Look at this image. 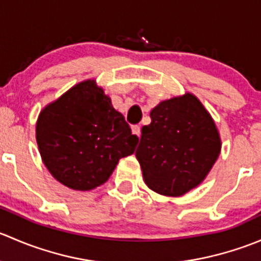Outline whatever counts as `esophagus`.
<instances>
[{"label":"esophagus","mask_w":261,"mask_h":261,"mask_svg":"<svg viewBox=\"0 0 261 261\" xmlns=\"http://www.w3.org/2000/svg\"><path fill=\"white\" fill-rule=\"evenodd\" d=\"M131 131H133L134 135L140 136V126H139V125H134L133 127H131Z\"/></svg>","instance_id":"obj_1"}]
</instances>
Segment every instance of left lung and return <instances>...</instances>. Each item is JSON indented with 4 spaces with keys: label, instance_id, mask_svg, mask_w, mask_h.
<instances>
[{
    "label": "left lung",
    "instance_id": "obj_1",
    "mask_svg": "<svg viewBox=\"0 0 261 261\" xmlns=\"http://www.w3.org/2000/svg\"><path fill=\"white\" fill-rule=\"evenodd\" d=\"M150 117L135 152L144 180L163 196H183L206 178L220 155L215 122L191 93L160 102Z\"/></svg>",
    "mask_w": 261,
    "mask_h": 261
}]
</instances>
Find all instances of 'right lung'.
<instances>
[{"instance_id": "1", "label": "right lung", "mask_w": 261, "mask_h": 261, "mask_svg": "<svg viewBox=\"0 0 261 261\" xmlns=\"http://www.w3.org/2000/svg\"><path fill=\"white\" fill-rule=\"evenodd\" d=\"M36 141L55 179L89 191L109 180L118 160L135 151L139 138L102 88L86 81L40 112Z\"/></svg>"}]
</instances>
